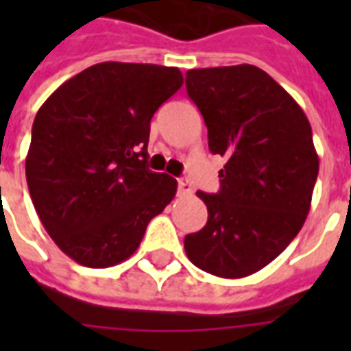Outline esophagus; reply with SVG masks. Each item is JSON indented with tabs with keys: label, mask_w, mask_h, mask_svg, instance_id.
<instances>
[{
	"label": "esophagus",
	"mask_w": 351,
	"mask_h": 351,
	"mask_svg": "<svg viewBox=\"0 0 351 351\" xmlns=\"http://www.w3.org/2000/svg\"><path fill=\"white\" fill-rule=\"evenodd\" d=\"M178 193L180 195H191L193 193V188L188 178H178Z\"/></svg>",
	"instance_id": "1"
}]
</instances>
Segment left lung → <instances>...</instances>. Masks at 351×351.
Masks as SVG:
<instances>
[{"label":"left lung","instance_id":"left-lung-1","mask_svg":"<svg viewBox=\"0 0 351 351\" xmlns=\"http://www.w3.org/2000/svg\"><path fill=\"white\" fill-rule=\"evenodd\" d=\"M186 90L226 158L220 191L203 193L206 226L186 235V256L220 278L261 271L301 231L319 160L297 101L256 65L190 69Z\"/></svg>","mask_w":351,"mask_h":351}]
</instances>
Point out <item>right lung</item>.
I'll return each mask as SVG.
<instances>
[{
    "mask_svg": "<svg viewBox=\"0 0 351 351\" xmlns=\"http://www.w3.org/2000/svg\"><path fill=\"white\" fill-rule=\"evenodd\" d=\"M176 67L103 62L39 108L26 180L43 228L73 261L107 269L135 254L176 180L146 167L150 120L180 90Z\"/></svg>",
    "mask_w": 351,
    "mask_h": 351,
    "instance_id": "right-lung-1",
    "label": "right lung"
}]
</instances>
